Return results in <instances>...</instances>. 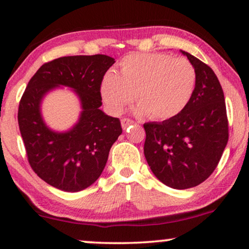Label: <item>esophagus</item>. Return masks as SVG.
Here are the masks:
<instances>
[{"label": "esophagus", "mask_w": 249, "mask_h": 249, "mask_svg": "<svg viewBox=\"0 0 249 249\" xmlns=\"http://www.w3.org/2000/svg\"><path fill=\"white\" fill-rule=\"evenodd\" d=\"M131 124H134V121L130 120V119H122L121 120V127L124 130H125V129H127L129 125H131Z\"/></svg>", "instance_id": "obj_1"}]
</instances>
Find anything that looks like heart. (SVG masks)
<instances>
[{
    "mask_svg": "<svg viewBox=\"0 0 249 249\" xmlns=\"http://www.w3.org/2000/svg\"><path fill=\"white\" fill-rule=\"evenodd\" d=\"M196 72L185 57L163 53H136L122 59L117 73L107 71L100 91L108 112L122 113L136 98L135 112L168 120L185 110L193 96Z\"/></svg>",
    "mask_w": 249,
    "mask_h": 249,
    "instance_id": "1",
    "label": "heart"
}]
</instances>
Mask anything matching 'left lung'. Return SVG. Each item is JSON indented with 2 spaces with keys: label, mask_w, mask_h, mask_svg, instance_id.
<instances>
[{
  "label": "left lung",
  "mask_w": 249,
  "mask_h": 249,
  "mask_svg": "<svg viewBox=\"0 0 249 249\" xmlns=\"http://www.w3.org/2000/svg\"><path fill=\"white\" fill-rule=\"evenodd\" d=\"M196 72L193 96L181 113L144 124V154L160 181L175 189L198 186L215 170L228 142L224 94L216 74L192 54Z\"/></svg>",
  "instance_id": "obj_1"
}]
</instances>
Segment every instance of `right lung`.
Instances as JSON below:
<instances>
[{
  "mask_svg": "<svg viewBox=\"0 0 249 249\" xmlns=\"http://www.w3.org/2000/svg\"><path fill=\"white\" fill-rule=\"evenodd\" d=\"M114 62L104 54L59 57L43 64L27 85L18 111L20 134L30 166L57 189L76 193L93 185L121 135L120 120L100 108L101 81ZM61 87L73 90L82 107L66 132L51 129L41 114L43 97Z\"/></svg>",
  "mask_w": 249,
  "mask_h": 249,
  "instance_id": "right-lung-1",
  "label": "right lung"
}]
</instances>
